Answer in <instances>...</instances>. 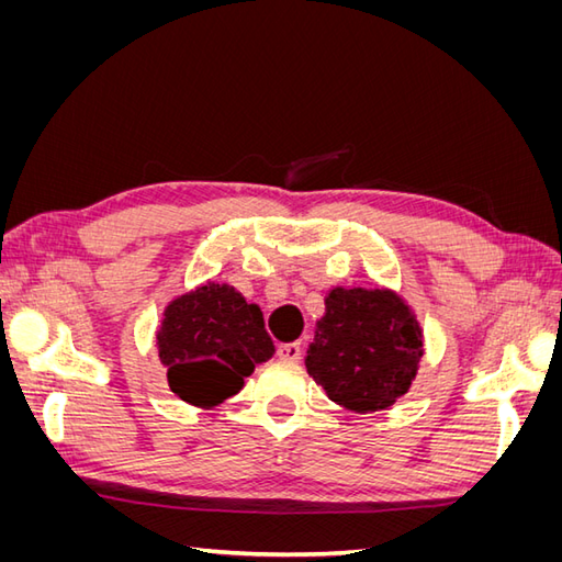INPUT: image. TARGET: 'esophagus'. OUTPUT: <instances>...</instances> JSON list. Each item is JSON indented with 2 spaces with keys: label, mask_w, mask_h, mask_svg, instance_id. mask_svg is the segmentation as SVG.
<instances>
[{
  "label": "esophagus",
  "mask_w": 562,
  "mask_h": 562,
  "mask_svg": "<svg viewBox=\"0 0 562 562\" xmlns=\"http://www.w3.org/2000/svg\"><path fill=\"white\" fill-rule=\"evenodd\" d=\"M277 356L281 361H300L302 356V347L297 342H285V345H279L277 349Z\"/></svg>",
  "instance_id": "esophagus-1"
}]
</instances>
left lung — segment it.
I'll return each mask as SVG.
<instances>
[{"label": "left lung", "mask_w": 562, "mask_h": 562, "mask_svg": "<svg viewBox=\"0 0 562 562\" xmlns=\"http://www.w3.org/2000/svg\"><path fill=\"white\" fill-rule=\"evenodd\" d=\"M422 359L424 330L403 295L384 285H335L304 366L333 403L368 415L411 391Z\"/></svg>", "instance_id": "obj_1"}]
</instances>
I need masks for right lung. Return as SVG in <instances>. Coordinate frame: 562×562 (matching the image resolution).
<instances>
[{"mask_svg": "<svg viewBox=\"0 0 562 562\" xmlns=\"http://www.w3.org/2000/svg\"><path fill=\"white\" fill-rule=\"evenodd\" d=\"M157 351L173 394L209 411L239 394L255 366L274 356V342L258 304L229 283L206 281L166 304Z\"/></svg>", "mask_w": 562, "mask_h": 562, "instance_id": "obj_1", "label": "right lung"}]
</instances>
